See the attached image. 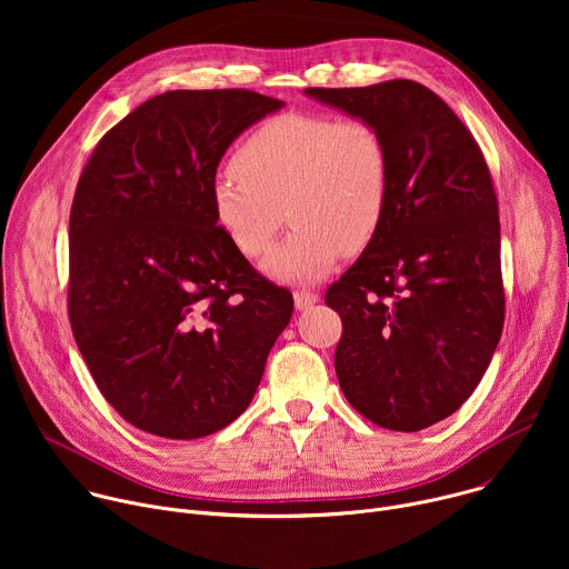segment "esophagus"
I'll return each instance as SVG.
<instances>
[{
  "instance_id": "34e87169",
  "label": "esophagus",
  "mask_w": 569,
  "mask_h": 569,
  "mask_svg": "<svg viewBox=\"0 0 569 569\" xmlns=\"http://www.w3.org/2000/svg\"><path fill=\"white\" fill-rule=\"evenodd\" d=\"M317 299H319V295H317L315 290H295V306H297L299 310L310 308Z\"/></svg>"
}]
</instances>
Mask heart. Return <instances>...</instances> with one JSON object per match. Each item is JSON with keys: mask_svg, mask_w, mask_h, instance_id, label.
<instances>
[{"mask_svg": "<svg viewBox=\"0 0 569 569\" xmlns=\"http://www.w3.org/2000/svg\"><path fill=\"white\" fill-rule=\"evenodd\" d=\"M391 196L382 130L360 117L288 112L263 121L211 184L218 227L248 259L272 248L288 218L292 233L266 261L286 281H315L340 254L362 252Z\"/></svg>", "mask_w": 569, "mask_h": 569, "instance_id": "1", "label": "heart"}]
</instances>
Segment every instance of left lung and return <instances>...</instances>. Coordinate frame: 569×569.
I'll return each mask as SVG.
<instances>
[{
	"mask_svg": "<svg viewBox=\"0 0 569 569\" xmlns=\"http://www.w3.org/2000/svg\"><path fill=\"white\" fill-rule=\"evenodd\" d=\"M306 94L376 123L387 139L385 220L323 301L342 319L336 373L347 400L380 428L419 432L461 408L502 336L489 164L446 101L415 80Z\"/></svg>",
	"mask_w": 569,
	"mask_h": 569,
	"instance_id": "1",
	"label": "left lung"
}]
</instances>
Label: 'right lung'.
Masks as SVG:
<instances>
[{
    "instance_id": "add662e5",
    "label": "right lung",
    "mask_w": 569,
    "mask_h": 569,
    "mask_svg": "<svg viewBox=\"0 0 569 569\" xmlns=\"http://www.w3.org/2000/svg\"><path fill=\"white\" fill-rule=\"evenodd\" d=\"M283 103L173 90L97 143L69 213L73 340L112 408L164 439H200L248 410L292 295L218 227L211 184L229 143Z\"/></svg>"
}]
</instances>
